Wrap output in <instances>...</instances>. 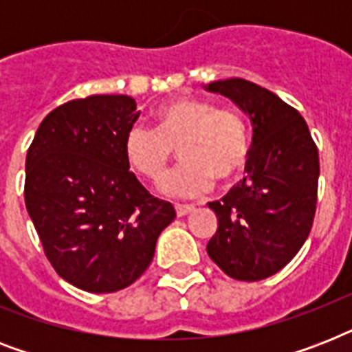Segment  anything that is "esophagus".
<instances>
[{
	"instance_id": "1",
	"label": "esophagus",
	"mask_w": 352,
	"mask_h": 352,
	"mask_svg": "<svg viewBox=\"0 0 352 352\" xmlns=\"http://www.w3.org/2000/svg\"><path fill=\"white\" fill-rule=\"evenodd\" d=\"M193 210H195V206H192V204H175V212L179 217H184V215L192 214Z\"/></svg>"
}]
</instances>
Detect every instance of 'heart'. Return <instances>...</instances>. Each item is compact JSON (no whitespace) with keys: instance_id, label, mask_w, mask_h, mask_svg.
I'll return each mask as SVG.
<instances>
[{"instance_id":"b5f03b06","label":"heart","mask_w":352,"mask_h":352,"mask_svg":"<svg viewBox=\"0 0 352 352\" xmlns=\"http://www.w3.org/2000/svg\"><path fill=\"white\" fill-rule=\"evenodd\" d=\"M175 149L184 162L162 190L175 197H197L214 181L225 186L243 175L250 159V133L234 109L179 96L157 107L155 129L135 124L124 138L129 166L151 182L164 179Z\"/></svg>"}]
</instances>
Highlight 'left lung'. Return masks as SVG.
<instances>
[{
    "mask_svg": "<svg viewBox=\"0 0 352 352\" xmlns=\"http://www.w3.org/2000/svg\"><path fill=\"white\" fill-rule=\"evenodd\" d=\"M252 120L250 159L243 181L208 203L217 232L208 256L239 281L279 272L300 252L316 214L320 159L309 126L294 107L243 78L212 82Z\"/></svg>",
    "mask_w": 352,
    "mask_h": 352,
    "instance_id": "8db88e82",
    "label": "left lung"
}]
</instances>
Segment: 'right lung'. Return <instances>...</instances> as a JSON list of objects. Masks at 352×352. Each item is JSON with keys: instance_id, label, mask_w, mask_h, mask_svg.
I'll list each match as a JSON object with an SVG mask.
<instances>
[{"instance_id": "right-lung-1", "label": "right lung", "mask_w": 352, "mask_h": 352, "mask_svg": "<svg viewBox=\"0 0 352 352\" xmlns=\"http://www.w3.org/2000/svg\"><path fill=\"white\" fill-rule=\"evenodd\" d=\"M126 95H93L52 109L25 160V206L60 278L87 292H117L153 259L170 203L138 182L124 155L137 122Z\"/></svg>"}]
</instances>
